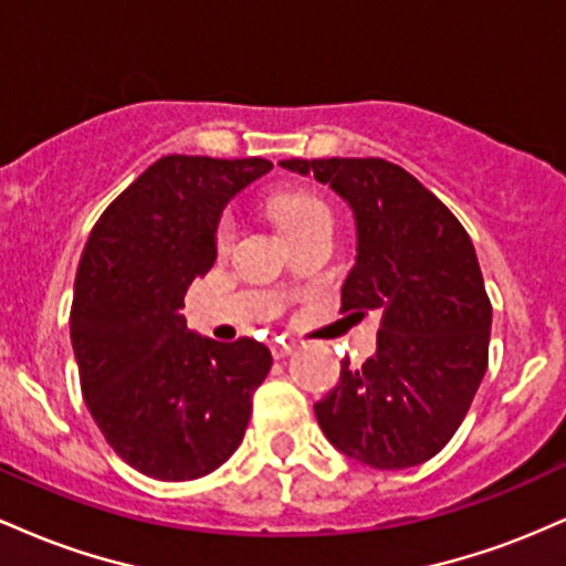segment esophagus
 Masks as SVG:
<instances>
[{
  "label": "esophagus",
  "instance_id": "1",
  "mask_svg": "<svg viewBox=\"0 0 566 566\" xmlns=\"http://www.w3.org/2000/svg\"><path fill=\"white\" fill-rule=\"evenodd\" d=\"M295 348L297 343L290 340V337H279V340H274V346H271V350H274V359H284V356H290Z\"/></svg>",
  "mask_w": 566,
  "mask_h": 566
}]
</instances>
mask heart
<instances>
[{
	"mask_svg": "<svg viewBox=\"0 0 566 566\" xmlns=\"http://www.w3.org/2000/svg\"><path fill=\"white\" fill-rule=\"evenodd\" d=\"M271 216H274L279 229L287 233V231L301 229L305 223H311V220L329 216V207L311 191H284L271 199ZM233 231H237V220H233L231 212H226V216L218 220V229H216L218 250H229Z\"/></svg>",
	"mask_w": 566,
	"mask_h": 566,
	"instance_id": "1",
	"label": "heart"
}]
</instances>
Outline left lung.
Segmentation results:
<instances>
[{
	"instance_id": "1",
	"label": "left lung",
	"mask_w": 566,
	"mask_h": 566,
	"mask_svg": "<svg viewBox=\"0 0 566 566\" xmlns=\"http://www.w3.org/2000/svg\"><path fill=\"white\" fill-rule=\"evenodd\" d=\"M348 201L359 255L340 311H380L378 350L340 361V382L316 401L324 437L369 469L431 460L469 412L490 359L492 303L476 250L450 207L394 161L284 159Z\"/></svg>"
}]
</instances>
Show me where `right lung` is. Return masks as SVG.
Masks as SVG:
<instances>
[{
  "label": "right lung",
  "mask_w": 566,
  "mask_h": 566,
  "mask_svg": "<svg viewBox=\"0 0 566 566\" xmlns=\"http://www.w3.org/2000/svg\"><path fill=\"white\" fill-rule=\"evenodd\" d=\"M271 167L161 157L84 244L69 319L82 396L112 450L159 482L207 476L237 452L271 369L263 343L197 337L180 314L188 284L216 261L220 210Z\"/></svg>",
  "instance_id": "add662e5"
}]
</instances>
